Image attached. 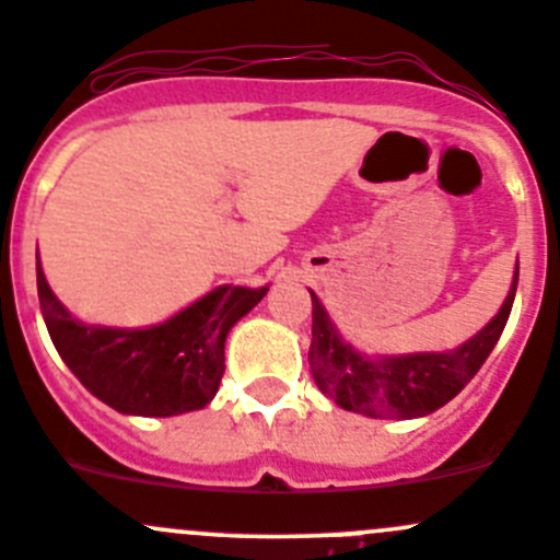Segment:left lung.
<instances>
[{
    "label": "left lung",
    "mask_w": 560,
    "mask_h": 560,
    "mask_svg": "<svg viewBox=\"0 0 560 560\" xmlns=\"http://www.w3.org/2000/svg\"><path fill=\"white\" fill-rule=\"evenodd\" d=\"M521 268V265H517ZM517 268L499 314L450 352L365 354L347 343L312 290L314 325L308 365L316 387L341 409L374 420H411L442 409L474 380L499 343L517 292Z\"/></svg>",
    "instance_id": "8db88e82"
}]
</instances>
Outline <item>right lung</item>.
Wrapping results in <instances>:
<instances>
[{
    "mask_svg": "<svg viewBox=\"0 0 560 560\" xmlns=\"http://www.w3.org/2000/svg\"><path fill=\"white\" fill-rule=\"evenodd\" d=\"M265 292L268 287L222 284L160 325H89L54 295L37 254L39 308L56 352L94 398L121 415L173 417L211 404L228 332Z\"/></svg>",
    "mask_w": 560,
    "mask_h": 560,
    "instance_id": "right-lung-1",
    "label": "right lung"
}]
</instances>
